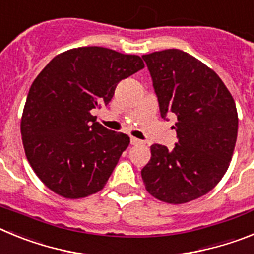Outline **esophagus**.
Segmentation results:
<instances>
[{
    "instance_id": "obj_1",
    "label": "esophagus",
    "mask_w": 254,
    "mask_h": 254,
    "mask_svg": "<svg viewBox=\"0 0 254 254\" xmlns=\"http://www.w3.org/2000/svg\"><path fill=\"white\" fill-rule=\"evenodd\" d=\"M143 141L138 140V138L136 137H131V145H142Z\"/></svg>"
}]
</instances>
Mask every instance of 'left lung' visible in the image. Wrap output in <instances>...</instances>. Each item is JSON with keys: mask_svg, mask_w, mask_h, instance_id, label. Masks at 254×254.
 I'll return each mask as SVG.
<instances>
[{"mask_svg": "<svg viewBox=\"0 0 254 254\" xmlns=\"http://www.w3.org/2000/svg\"><path fill=\"white\" fill-rule=\"evenodd\" d=\"M142 58L161 118L177 117L178 142L173 150L154 143L141 176L155 198L190 202L208 193L228 170L237 142V107L221 78L186 52L165 49Z\"/></svg>", "mask_w": 254, "mask_h": 254, "instance_id": "obj_1", "label": "left lung"}]
</instances>
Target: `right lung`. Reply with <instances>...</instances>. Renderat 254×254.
Wrapping results in <instances>:
<instances>
[{"instance_id": "obj_1", "label": "right lung", "mask_w": 254, "mask_h": 254, "mask_svg": "<svg viewBox=\"0 0 254 254\" xmlns=\"http://www.w3.org/2000/svg\"><path fill=\"white\" fill-rule=\"evenodd\" d=\"M138 56L103 47L69 49L31 84L21 118L29 164L55 193L81 198L102 190L129 137L90 113L107 105L118 82L143 68Z\"/></svg>"}]
</instances>
